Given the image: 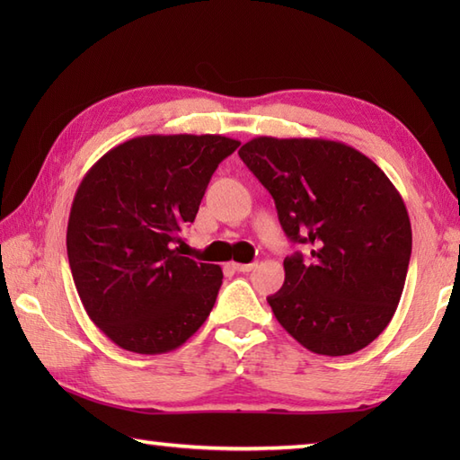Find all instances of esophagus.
Segmentation results:
<instances>
[{
	"mask_svg": "<svg viewBox=\"0 0 460 460\" xmlns=\"http://www.w3.org/2000/svg\"><path fill=\"white\" fill-rule=\"evenodd\" d=\"M239 272H251L252 269H257V262H233Z\"/></svg>",
	"mask_w": 460,
	"mask_h": 460,
	"instance_id": "obj_1",
	"label": "esophagus"
}]
</instances>
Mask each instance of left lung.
Segmentation results:
<instances>
[{"mask_svg":"<svg viewBox=\"0 0 460 460\" xmlns=\"http://www.w3.org/2000/svg\"><path fill=\"white\" fill-rule=\"evenodd\" d=\"M241 160L275 199L287 237L310 245L285 259L269 296L279 324L320 356H349L392 322L411 257V223L377 164L344 142L257 136Z\"/></svg>","mask_w":460,"mask_h":460,"instance_id":"8db88e82","label":"left lung"}]
</instances>
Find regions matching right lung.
Returning a JSON list of instances; mask_svg holds the SVG:
<instances>
[{
	"instance_id": "obj_1",
	"label": "right lung",
	"mask_w": 460,
	"mask_h": 460,
	"mask_svg": "<svg viewBox=\"0 0 460 460\" xmlns=\"http://www.w3.org/2000/svg\"><path fill=\"white\" fill-rule=\"evenodd\" d=\"M239 144L219 134L138 136L86 172L68 215L66 255L86 314L116 346L165 354L208 320L223 270L175 245Z\"/></svg>"
}]
</instances>
